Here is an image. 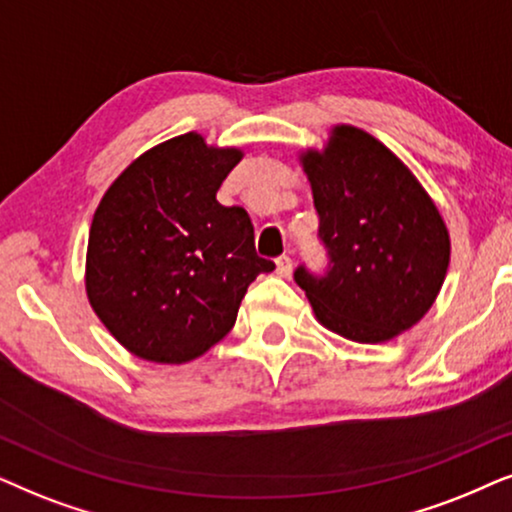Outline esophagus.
<instances>
[{"mask_svg":"<svg viewBox=\"0 0 512 512\" xmlns=\"http://www.w3.org/2000/svg\"><path fill=\"white\" fill-rule=\"evenodd\" d=\"M276 274L283 276V278H288L292 274V260L288 255H281L276 260Z\"/></svg>","mask_w":512,"mask_h":512,"instance_id":"esophagus-1","label":"esophagus"}]
</instances>
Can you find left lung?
Returning a JSON list of instances; mask_svg holds the SVG:
<instances>
[{
  "instance_id": "left-lung-1",
  "label": "left lung",
  "mask_w": 512,
  "mask_h": 512,
  "mask_svg": "<svg viewBox=\"0 0 512 512\" xmlns=\"http://www.w3.org/2000/svg\"><path fill=\"white\" fill-rule=\"evenodd\" d=\"M325 269H295L316 318L353 342L410 330L438 297L449 264L445 222L403 161L372 135L337 126L306 152Z\"/></svg>"
}]
</instances>
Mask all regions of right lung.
Masks as SVG:
<instances>
[{
	"instance_id": "right-lung-1",
	"label": "right lung",
	"mask_w": 512,
	"mask_h": 512,
	"mask_svg": "<svg viewBox=\"0 0 512 512\" xmlns=\"http://www.w3.org/2000/svg\"><path fill=\"white\" fill-rule=\"evenodd\" d=\"M241 156L185 133L135 159L102 196L88 234V302L135 356L199 358L234 327L248 285L274 271L255 252L245 208L217 201Z\"/></svg>"
}]
</instances>
